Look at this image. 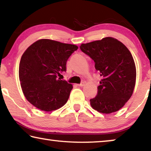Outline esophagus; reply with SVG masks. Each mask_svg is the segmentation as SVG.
<instances>
[{
    "label": "esophagus",
    "mask_w": 151,
    "mask_h": 151,
    "mask_svg": "<svg viewBox=\"0 0 151 151\" xmlns=\"http://www.w3.org/2000/svg\"><path fill=\"white\" fill-rule=\"evenodd\" d=\"M84 85H85L84 82H81L80 83V84H77L76 85H77V86H78V87H83V86H84Z\"/></svg>",
    "instance_id": "esophagus-1"
}]
</instances>
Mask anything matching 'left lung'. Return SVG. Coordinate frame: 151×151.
<instances>
[{
	"instance_id": "1",
	"label": "left lung",
	"mask_w": 151,
	"mask_h": 151,
	"mask_svg": "<svg viewBox=\"0 0 151 151\" xmlns=\"http://www.w3.org/2000/svg\"><path fill=\"white\" fill-rule=\"evenodd\" d=\"M80 49L93 60L102 76L97 96L90 100L91 107L105 114L119 111L131 98L136 84V66L129 49L112 37L82 44Z\"/></svg>"
}]
</instances>
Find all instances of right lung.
<instances>
[{"label":"right lung","instance_id":"add662e5","mask_svg":"<svg viewBox=\"0 0 151 151\" xmlns=\"http://www.w3.org/2000/svg\"><path fill=\"white\" fill-rule=\"evenodd\" d=\"M77 49L75 45L41 39L26 49L20 60L19 77L29 102L44 111L66 104L73 85L58 76L66 71L67 60Z\"/></svg>","mask_w":151,"mask_h":151}]
</instances>
